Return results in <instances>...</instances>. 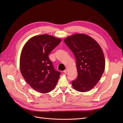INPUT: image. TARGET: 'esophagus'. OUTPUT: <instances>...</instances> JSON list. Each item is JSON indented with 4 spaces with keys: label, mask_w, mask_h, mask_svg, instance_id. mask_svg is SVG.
I'll return each mask as SVG.
<instances>
[{
    "label": "esophagus",
    "mask_w": 123,
    "mask_h": 123,
    "mask_svg": "<svg viewBox=\"0 0 123 123\" xmlns=\"http://www.w3.org/2000/svg\"><path fill=\"white\" fill-rule=\"evenodd\" d=\"M64 73H65V74H67V72H68V69H66L64 71Z\"/></svg>",
    "instance_id": "obj_1"
}]
</instances>
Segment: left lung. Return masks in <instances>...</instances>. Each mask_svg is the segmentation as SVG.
I'll use <instances>...</instances> for the list:
<instances>
[{"instance_id":"8db88e82","label":"left lung","mask_w":123,"mask_h":123,"mask_svg":"<svg viewBox=\"0 0 123 123\" xmlns=\"http://www.w3.org/2000/svg\"><path fill=\"white\" fill-rule=\"evenodd\" d=\"M64 42L76 60L78 76L72 81L77 91L88 92L96 85L104 73L105 60L102 49L94 39L84 34L68 36Z\"/></svg>"}]
</instances>
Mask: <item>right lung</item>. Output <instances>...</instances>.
<instances>
[{
    "label": "right lung",
    "mask_w": 123,
    "mask_h": 123,
    "mask_svg": "<svg viewBox=\"0 0 123 123\" xmlns=\"http://www.w3.org/2000/svg\"><path fill=\"white\" fill-rule=\"evenodd\" d=\"M61 41L47 34L35 36L22 50L20 69L26 82L36 91L47 93L55 87L61 74L56 71L48 55Z\"/></svg>",
    "instance_id": "1"
}]
</instances>
